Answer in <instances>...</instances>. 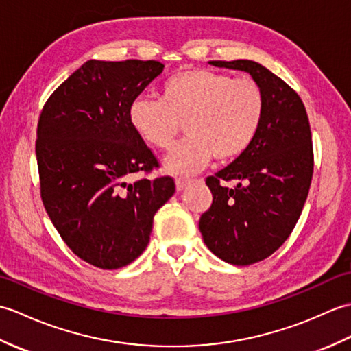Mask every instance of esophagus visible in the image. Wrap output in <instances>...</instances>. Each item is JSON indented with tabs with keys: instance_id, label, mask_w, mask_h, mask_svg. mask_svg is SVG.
Segmentation results:
<instances>
[{
	"instance_id": "esophagus-1",
	"label": "esophagus",
	"mask_w": 351,
	"mask_h": 351,
	"mask_svg": "<svg viewBox=\"0 0 351 351\" xmlns=\"http://www.w3.org/2000/svg\"><path fill=\"white\" fill-rule=\"evenodd\" d=\"M191 183L192 182L188 180V178H177V180H176V188H177V191H183V189L188 188Z\"/></svg>"
}]
</instances>
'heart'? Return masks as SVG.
Listing matches in <instances>:
<instances>
[{
    "mask_svg": "<svg viewBox=\"0 0 351 351\" xmlns=\"http://www.w3.org/2000/svg\"><path fill=\"white\" fill-rule=\"evenodd\" d=\"M266 97L252 77L210 69H186L162 84L160 99L136 97L129 106L132 128L153 149L169 150L184 126L188 138L171 153V173L192 176L213 158L230 162L255 141Z\"/></svg>",
    "mask_w": 351,
    "mask_h": 351,
    "instance_id": "b5f03b06",
    "label": "heart"
}]
</instances>
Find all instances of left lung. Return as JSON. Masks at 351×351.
<instances>
[{"mask_svg":"<svg viewBox=\"0 0 351 351\" xmlns=\"http://www.w3.org/2000/svg\"><path fill=\"white\" fill-rule=\"evenodd\" d=\"M247 72L261 85L266 114L249 149L206 178L213 202L201 215L199 231L216 256L249 266L279 249L298 223L314 173L308 114L290 85L251 60L208 61ZM236 180L227 189L223 181Z\"/></svg>","mask_w":351,"mask_h":351,"instance_id":"left-lung-1","label":"left lung"}]
</instances>
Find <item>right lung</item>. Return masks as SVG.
<instances>
[{
  "label": "right lung",
  "instance_id": "obj_1",
  "mask_svg": "<svg viewBox=\"0 0 351 351\" xmlns=\"http://www.w3.org/2000/svg\"><path fill=\"white\" fill-rule=\"evenodd\" d=\"M156 60H90L46 100L36 156L40 197L75 255L104 270L128 266L150 241L156 212L174 195L169 176L143 177L158 158L129 121V106L156 76Z\"/></svg>",
  "mask_w": 351,
  "mask_h": 351
}]
</instances>
